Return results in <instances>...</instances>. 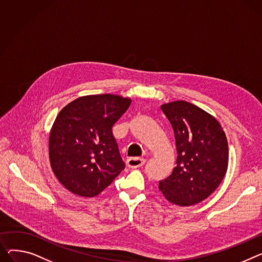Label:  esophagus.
<instances>
[{
    "label": "esophagus",
    "instance_id": "34e87169",
    "mask_svg": "<svg viewBox=\"0 0 262 262\" xmlns=\"http://www.w3.org/2000/svg\"><path fill=\"white\" fill-rule=\"evenodd\" d=\"M145 163V159L143 158H129L126 161V164L130 168H138L141 167Z\"/></svg>",
    "mask_w": 262,
    "mask_h": 262
}]
</instances>
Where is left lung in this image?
<instances>
[{
	"mask_svg": "<svg viewBox=\"0 0 262 262\" xmlns=\"http://www.w3.org/2000/svg\"><path fill=\"white\" fill-rule=\"evenodd\" d=\"M160 107L175 134L177 165L159 181V189L172 204H197L213 194L225 176L226 136L215 117L189 102L173 101Z\"/></svg>",
	"mask_w": 262,
	"mask_h": 262,
	"instance_id": "1",
	"label": "left lung"
}]
</instances>
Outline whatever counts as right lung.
<instances>
[{
	"instance_id": "right-lung-1",
	"label": "right lung",
	"mask_w": 262,
	"mask_h": 262,
	"mask_svg": "<svg viewBox=\"0 0 262 262\" xmlns=\"http://www.w3.org/2000/svg\"><path fill=\"white\" fill-rule=\"evenodd\" d=\"M132 100L118 95L80 97L58 114L49 135V161L73 194L95 197L124 169L113 126Z\"/></svg>"
}]
</instances>
